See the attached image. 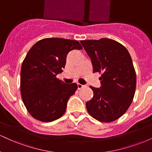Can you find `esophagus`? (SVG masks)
<instances>
[{
  "label": "esophagus",
  "instance_id": "obj_1",
  "mask_svg": "<svg viewBox=\"0 0 152 152\" xmlns=\"http://www.w3.org/2000/svg\"><path fill=\"white\" fill-rule=\"evenodd\" d=\"M77 86H78V89H81V88H82L83 86H83V85L80 84V83H78Z\"/></svg>",
  "mask_w": 152,
  "mask_h": 152
}]
</instances>
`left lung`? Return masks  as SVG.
Wrapping results in <instances>:
<instances>
[{"instance_id":"8db88e82","label":"left lung","mask_w":152,"mask_h":152,"mask_svg":"<svg viewBox=\"0 0 152 152\" xmlns=\"http://www.w3.org/2000/svg\"><path fill=\"white\" fill-rule=\"evenodd\" d=\"M91 59L94 73L102 74L100 88L91 86L94 96L86 109L99 121H114L129 109L133 101L137 75L128 50L109 38L80 41Z\"/></svg>"}]
</instances>
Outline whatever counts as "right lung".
Wrapping results in <instances>:
<instances>
[{"mask_svg":"<svg viewBox=\"0 0 152 152\" xmlns=\"http://www.w3.org/2000/svg\"><path fill=\"white\" fill-rule=\"evenodd\" d=\"M74 49H82L78 41L48 38L35 43L26 54L20 70V94L27 111L38 121L61 117L77 89L76 83L66 84L56 78L65 67L67 54Z\"/></svg>","mask_w":152,"mask_h":152,"instance_id":"1","label":"right lung"}]
</instances>
